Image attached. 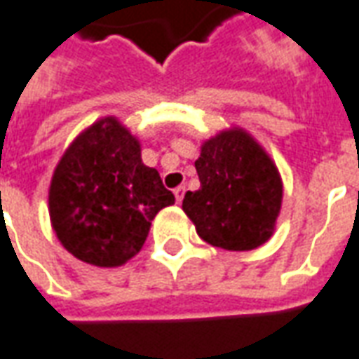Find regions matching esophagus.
Instances as JSON below:
<instances>
[{"instance_id": "1", "label": "esophagus", "mask_w": 359, "mask_h": 359, "mask_svg": "<svg viewBox=\"0 0 359 359\" xmlns=\"http://www.w3.org/2000/svg\"><path fill=\"white\" fill-rule=\"evenodd\" d=\"M184 194H185L184 185H180V187H175V189H174L175 201H177V203H182V199H184Z\"/></svg>"}]
</instances>
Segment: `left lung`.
<instances>
[{"label": "left lung", "mask_w": 359, "mask_h": 359, "mask_svg": "<svg viewBox=\"0 0 359 359\" xmlns=\"http://www.w3.org/2000/svg\"><path fill=\"white\" fill-rule=\"evenodd\" d=\"M195 170L201 187L185 194L182 209L207 244L248 252L273 236L283 182L271 156L246 128L229 127L207 138Z\"/></svg>", "instance_id": "left-lung-1"}]
</instances>
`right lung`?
I'll use <instances>...</instances> for the list:
<instances>
[{
	"mask_svg": "<svg viewBox=\"0 0 359 359\" xmlns=\"http://www.w3.org/2000/svg\"><path fill=\"white\" fill-rule=\"evenodd\" d=\"M140 140L109 115L64 150L48 187L52 231L74 258L118 268L142 250L158 211L174 205Z\"/></svg>",
	"mask_w": 359,
	"mask_h": 359,
	"instance_id": "right-lung-1",
	"label": "right lung"
}]
</instances>
